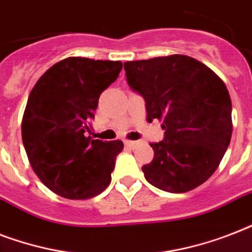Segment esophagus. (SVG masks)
Masks as SVG:
<instances>
[{"instance_id": "esophagus-1", "label": "esophagus", "mask_w": 252, "mask_h": 252, "mask_svg": "<svg viewBox=\"0 0 252 252\" xmlns=\"http://www.w3.org/2000/svg\"><path fill=\"white\" fill-rule=\"evenodd\" d=\"M124 144H126V146H128V148H134V146H137L138 142L132 141V140H126V141H124Z\"/></svg>"}]
</instances>
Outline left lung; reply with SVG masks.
Returning <instances> with one entry per match:
<instances>
[{
    "instance_id": "obj_1",
    "label": "left lung",
    "mask_w": 252,
    "mask_h": 252,
    "mask_svg": "<svg viewBox=\"0 0 252 252\" xmlns=\"http://www.w3.org/2000/svg\"><path fill=\"white\" fill-rule=\"evenodd\" d=\"M130 89L145 99L146 120L161 122L165 140L152 142L142 166L152 186L171 193L199 187L217 170L230 144L231 100L223 81L184 55L124 63Z\"/></svg>"
}]
</instances>
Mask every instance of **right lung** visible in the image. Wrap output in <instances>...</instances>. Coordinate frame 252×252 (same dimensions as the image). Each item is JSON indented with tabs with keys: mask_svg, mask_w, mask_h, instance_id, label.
I'll list each match as a JSON object with an SVG mask.
<instances>
[{
	"mask_svg": "<svg viewBox=\"0 0 252 252\" xmlns=\"http://www.w3.org/2000/svg\"><path fill=\"white\" fill-rule=\"evenodd\" d=\"M122 68L120 61L68 57L51 66L30 93L22 141L37 178L61 197L91 199L110 184L124 144L87 133L99 96Z\"/></svg>",
	"mask_w": 252,
	"mask_h": 252,
	"instance_id": "obj_1",
	"label": "right lung"
}]
</instances>
